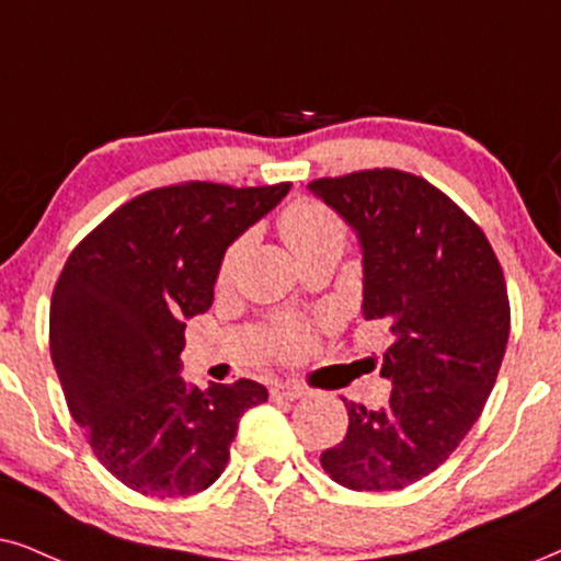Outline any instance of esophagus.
<instances>
[{
    "mask_svg": "<svg viewBox=\"0 0 561 561\" xmlns=\"http://www.w3.org/2000/svg\"><path fill=\"white\" fill-rule=\"evenodd\" d=\"M310 391L300 382H274L272 386V396L274 399H282V401H297V399H305Z\"/></svg>",
    "mask_w": 561,
    "mask_h": 561,
    "instance_id": "1",
    "label": "esophagus"
}]
</instances>
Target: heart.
<instances>
[{"mask_svg": "<svg viewBox=\"0 0 561 561\" xmlns=\"http://www.w3.org/2000/svg\"><path fill=\"white\" fill-rule=\"evenodd\" d=\"M279 232L289 245V251L295 253V259L300 261L305 256H313L321 251H336L342 253L344 245V225L336 217V211H331L321 202H310V198H300L293 202L289 207L279 215ZM245 251V240H238L228 248L225 253L222 266H219V282H228L232 272H236L240 256ZM274 344L276 350L285 354H300L308 346V331L300 323H279L274 329Z\"/></svg>", "mask_w": 561, "mask_h": 561, "instance_id": "b5f03b06", "label": "heart"}]
</instances>
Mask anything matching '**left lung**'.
<instances>
[{"label": "left lung", "instance_id": "obj_1", "mask_svg": "<svg viewBox=\"0 0 561 561\" xmlns=\"http://www.w3.org/2000/svg\"><path fill=\"white\" fill-rule=\"evenodd\" d=\"M357 232L363 316L393 344L386 409L344 399L350 430L321 453L329 477L354 492H391L443 466L492 393L510 336L505 274L473 219L420 175L359 170L308 183Z\"/></svg>", "mask_w": 561, "mask_h": 561}]
</instances>
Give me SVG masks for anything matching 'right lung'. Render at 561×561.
Segmentation results:
<instances>
[{"mask_svg":"<svg viewBox=\"0 0 561 561\" xmlns=\"http://www.w3.org/2000/svg\"><path fill=\"white\" fill-rule=\"evenodd\" d=\"M293 183L191 181L147 191L75 248L51 297L48 344L64 399L98 460L134 492L181 500L215 484L256 380L188 386L186 321L215 300L225 251Z\"/></svg>","mask_w":561,"mask_h":561,"instance_id":"add662e5","label":"right lung"}]
</instances>
